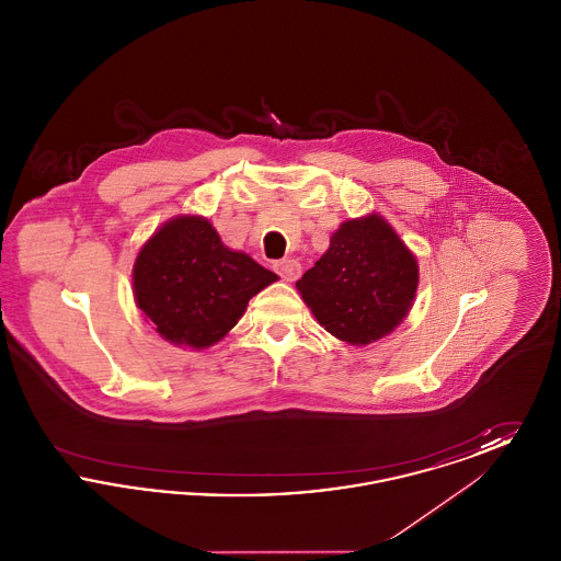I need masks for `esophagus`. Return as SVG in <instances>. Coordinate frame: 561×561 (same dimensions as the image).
<instances>
[{"mask_svg":"<svg viewBox=\"0 0 561 561\" xmlns=\"http://www.w3.org/2000/svg\"><path fill=\"white\" fill-rule=\"evenodd\" d=\"M273 268L279 273V277L284 282H294L298 275H300V265L293 261V259H284V261H277Z\"/></svg>","mask_w":561,"mask_h":561,"instance_id":"esophagus-1","label":"esophagus"}]
</instances>
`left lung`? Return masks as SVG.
<instances>
[{"label":"left lung","instance_id":"1","mask_svg":"<svg viewBox=\"0 0 561 561\" xmlns=\"http://www.w3.org/2000/svg\"><path fill=\"white\" fill-rule=\"evenodd\" d=\"M419 286V265L378 216L347 220L296 288L336 339L368 345L400 325Z\"/></svg>","mask_w":561,"mask_h":561}]
</instances>
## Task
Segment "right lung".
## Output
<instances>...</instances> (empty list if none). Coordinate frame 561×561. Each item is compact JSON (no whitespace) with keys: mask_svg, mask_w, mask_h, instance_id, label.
I'll return each mask as SVG.
<instances>
[{"mask_svg":"<svg viewBox=\"0 0 561 561\" xmlns=\"http://www.w3.org/2000/svg\"><path fill=\"white\" fill-rule=\"evenodd\" d=\"M277 275L233 252L202 216L165 222L134 263V298L161 336L193 348L218 343L248 300Z\"/></svg>","mask_w":561,"mask_h":561,"instance_id":"obj_1","label":"right lung"}]
</instances>
